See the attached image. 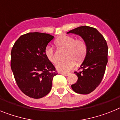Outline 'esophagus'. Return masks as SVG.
<instances>
[{"mask_svg": "<svg viewBox=\"0 0 120 120\" xmlns=\"http://www.w3.org/2000/svg\"><path fill=\"white\" fill-rule=\"evenodd\" d=\"M60 74H62V75H65V76H68V75H69L68 73H63V72H60Z\"/></svg>", "mask_w": 120, "mask_h": 120, "instance_id": "34e87169", "label": "esophagus"}]
</instances>
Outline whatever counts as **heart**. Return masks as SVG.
I'll return each instance as SVG.
<instances>
[{"instance_id":"1","label":"heart","mask_w":120,"mask_h":120,"mask_svg":"<svg viewBox=\"0 0 120 120\" xmlns=\"http://www.w3.org/2000/svg\"><path fill=\"white\" fill-rule=\"evenodd\" d=\"M57 48L66 49V58L64 62L58 63L57 69L61 72H67L74 68L75 61L81 63L85 60L87 54V45L83 39H75L71 35H62L55 41ZM45 55L48 60L52 63H56L57 59L54 55L53 49L51 46H47L45 49Z\"/></svg>"}]
</instances>
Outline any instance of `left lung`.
Wrapping results in <instances>:
<instances>
[{
    "label": "left lung",
    "mask_w": 120,
    "mask_h": 120,
    "mask_svg": "<svg viewBox=\"0 0 120 120\" xmlns=\"http://www.w3.org/2000/svg\"><path fill=\"white\" fill-rule=\"evenodd\" d=\"M79 35L87 45V54L80 66L79 72H74L78 79L71 85L77 93L89 94L100 84L108 62V46L104 37L95 28L81 26L71 30L67 34Z\"/></svg>",
    "instance_id": "left-lung-1"
}]
</instances>
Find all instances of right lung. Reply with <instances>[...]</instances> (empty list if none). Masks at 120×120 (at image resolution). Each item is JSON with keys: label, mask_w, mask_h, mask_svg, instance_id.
<instances>
[{"label": "right lung", "mask_w": 120, "mask_h": 120, "mask_svg": "<svg viewBox=\"0 0 120 120\" xmlns=\"http://www.w3.org/2000/svg\"><path fill=\"white\" fill-rule=\"evenodd\" d=\"M54 37L30 32L21 35L11 52V68L19 89L30 98L39 99L50 92L52 79L58 73L45 55Z\"/></svg>", "instance_id": "add662e5"}]
</instances>
